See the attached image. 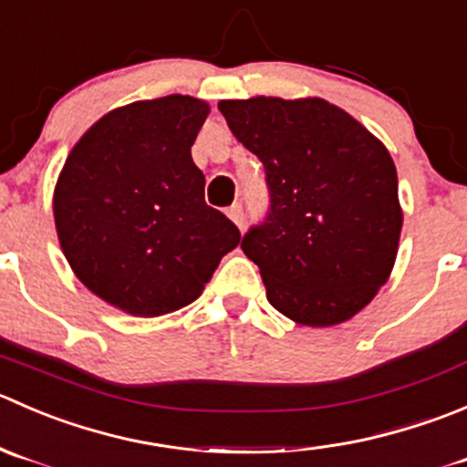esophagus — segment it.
I'll return each mask as SVG.
<instances>
[{
  "mask_svg": "<svg viewBox=\"0 0 467 467\" xmlns=\"http://www.w3.org/2000/svg\"><path fill=\"white\" fill-rule=\"evenodd\" d=\"M227 215H229V218H232V223L235 224V227H238V229H243V224H244V213H243V206H240V204H234L232 209L227 211Z\"/></svg>",
  "mask_w": 467,
  "mask_h": 467,
  "instance_id": "esophagus-1",
  "label": "esophagus"
}]
</instances>
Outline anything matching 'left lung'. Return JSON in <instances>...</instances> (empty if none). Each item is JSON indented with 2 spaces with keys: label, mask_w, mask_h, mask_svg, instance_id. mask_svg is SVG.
Returning <instances> with one entry per match:
<instances>
[{
  "label": "left lung",
  "mask_w": 467,
  "mask_h": 467,
  "mask_svg": "<svg viewBox=\"0 0 467 467\" xmlns=\"http://www.w3.org/2000/svg\"><path fill=\"white\" fill-rule=\"evenodd\" d=\"M218 109L265 168L270 209L240 247L261 270L267 302L306 327L357 316L389 281L400 244L397 170L384 142L320 97Z\"/></svg>",
  "instance_id": "8db88e82"
}]
</instances>
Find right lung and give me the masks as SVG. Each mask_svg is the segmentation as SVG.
Returning <instances> with one entry per match:
<instances>
[{"label":"right lung","instance_id":"obj_1","mask_svg":"<svg viewBox=\"0 0 467 467\" xmlns=\"http://www.w3.org/2000/svg\"><path fill=\"white\" fill-rule=\"evenodd\" d=\"M209 104L188 95L133 101L97 119L54 191L58 243L83 285L140 317L195 302L238 227L204 202L191 147Z\"/></svg>","mask_w":467,"mask_h":467}]
</instances>
